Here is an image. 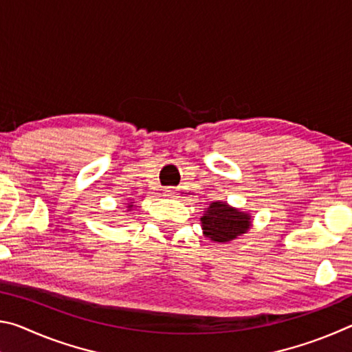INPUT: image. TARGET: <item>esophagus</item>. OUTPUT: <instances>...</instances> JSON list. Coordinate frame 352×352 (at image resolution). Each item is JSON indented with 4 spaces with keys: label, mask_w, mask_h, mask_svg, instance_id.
Listing matches in <instances>:
<instances>
[{
    "label": "esophagus",
    "mask_w": 352,
    "mask_h": 352,
    "mask_svg": "<svg viewBox=\"0 0 352 352\" xmlns=\"http://www.w3.org/2000/svg\"><path fill=\"white\" fill-rule=\"evenodd\" d=\"M175 189L174 188H166L164 189V195H168V197H175Z\"/></svg>",
    "instance_id": "34e87169"
}]
</instances>
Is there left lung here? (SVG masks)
<instances>
[{"instance_id":"obj_1","label":"left lung","mask_w":352,"mask_h":352,"mask_svg":"<svg viewBox=\"0 0 352 352\" xmlns=\"http://www.w3.org/2000/svg\"><path fill=\"white\" fill-rule=\"evenodd\" d=\"M248 214L230 208L223 201H214L201 217V226L206 237L216 242H228L245 233L250 228Z\"/></svg>"}]
</instances>
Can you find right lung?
I'll return each mask as SVG.
<instances>
[{
  "mask_svg": "<svg viewBox=\"0 0 352 352\" xmlns=\"http://www.w3.org/2000/svg\"><path fill=\"white\" fill-rule=\"evenodd\" d=\"M130 206H132V205H129V208H130Z\"/></svg>",
  "mask_w": 352,
  "mask_h": 352,
  "instance_id": "add662e5",
  "label": "right lung"
}]
</instances>
